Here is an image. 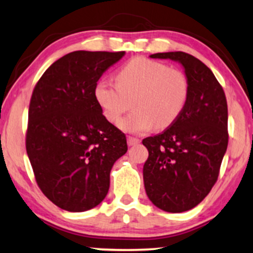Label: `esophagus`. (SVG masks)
<instances>
[{
	"instance_id": "34e87169",
	"label": "esophagus",
	"mask_w": 253,
	"mask_h": 253,
	"mask_svg": "<svg viewBox=\"0 0 253 253\" xmlns=\"http://www.w3.org/2000/svg\"><path fill=\"white\" fill-rule=\"evenodd\" d=\"M139 143V139L138 138H135V137H127V144L131 147V145H136Z\"/></svg>"
}]
</instances>
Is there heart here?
Listing matches in <instances>:
<instances>
[{
    "label": "heart",
    "mask_w": 253,
    "mask_h": 253,
    "mask_svg": "<svg viewBox=\"0 0 253 253\" xmlns=\"http://www.w3.org/2000/svg\"><path fill=\"white\" fill-rule=\"evenodd\" d=\"M117 84L100 80L94 97L104 117L116 124L129 109L135 111L124 118L120 127L126 132L147 131L170 126L179 117L188 98L189 85L185 73L162 62L135 58L116 74Z\"/></svg>",
    "instance_id": "heart-1"
}]
</instances>
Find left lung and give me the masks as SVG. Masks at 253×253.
Returning <instances> with one entry per match:
<instances>
[{
  "instance_id": "obj_1",
  "label": "left lung",
  "mask_w": 253,
  "mask_h": 253,
  "mask_svg": "<svg viewBox=\"0 0 253 253\" xmlns=\"http://www.w3.org/2000/svg\"><path fill=\"white\" fill-rule=\"evenodd\" d=\"M179 62L189 92L179 117L160 135L142 141L149 151L144 188L156 207L169 213L194 209L214 186L227 149V102L204 62L185 52L151 54Z\"/></svg>"
}]
</instances>
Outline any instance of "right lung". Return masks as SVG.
<instances>
[{"label":"right lung","mask_w":253,"mask_h":253,"mask_svg":"<svg viewBox=\"0 0 253 253\" xmlns=\"http://www.w3.org/2000/svg\"><path fill=\"white\" fill-rule=\"evenodd\" d=\"M126 52L76 50L53 62L33 91L26 149L40 189L68 212L96 207L110 171L126 153V135L104 117L94 97L102 74Z\"/></svg>","instance_id":"add662e5"}]
</instances>
